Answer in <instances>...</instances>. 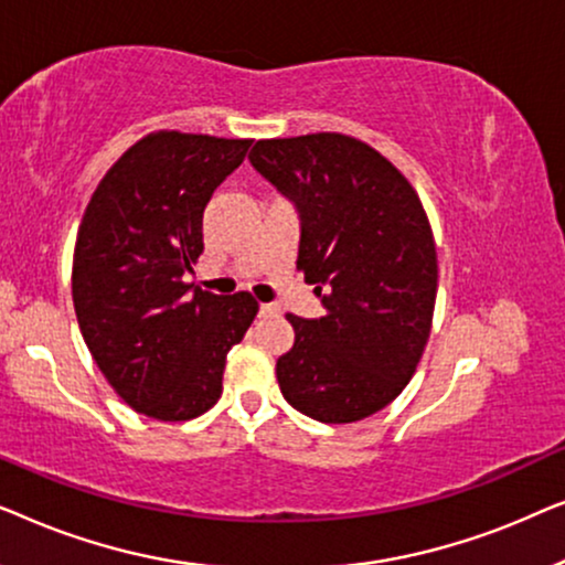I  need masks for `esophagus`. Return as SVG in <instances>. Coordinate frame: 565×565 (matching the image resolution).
<instances>
[{
	"label": "esophagus",
	"instance_id": "34e87169",
	"mask_svg": "<svg viewBox=\"0 0 565 565\" xmlns=\"http://www.w3.org/2000/svg\"><path fill=\"white\" fill-rule=\"evenodd\" d=\"M259 313H262V316H277V313H280V306H275V303H262V306H259Z\"/></svg>",
	"mask_w": 565,
	"mask_h": 565
}]
</instances>
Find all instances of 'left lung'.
Segmentation results:
<instances>
[{"label":"left lung","instance_id":"1","mask_svg":"<svg viewBox=\"0 0 565 565\" xmlns=\"http://www.w3.org/2000/svg\"><path fill=\"white\" fill-rule=\"evenodd\" d=\"M249 159L296 200V267L327 308L311 321L288 313L282 396L323 424L365 419L406 388L427 347L437 300L427 211L406 174L354 136L262 138Z\"/></svg>","mask_w":565,"mask_h":565}]
</instances>
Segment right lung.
I'll return each mask as SVG.
<instances>
[{
  "label": "right lung",
  "mask_w": 565,
  "mask_h": 565,
  "mask_svg": "<svg viewBox=\"0 0 565 565\" xmlns=\"http://www.w3.org/2000/svg\"><path fill=\"white\" fill-rule=\"evenodd\" d=\"M252 138L153 130L107 169L74 244L76 321L113 391L159 422L205 414L223 391L226 354L252 327V292L213 296L182 275L203 254L213 190Z\"/></svg>",
  "instance_id": "right-lung-1"
}]
</instances>
